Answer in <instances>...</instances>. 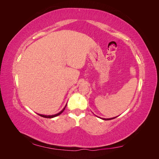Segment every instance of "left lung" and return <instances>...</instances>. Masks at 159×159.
Here are the masks:
<instances>
[{
    "instance_id": "8db88e82",
    "label": "left lung",
    "mask_w": 159,
    "mask_h": 159,
    "mask_svg": "<svg viewBox=\"0 0 159 159\" xmlns=\"http://www.w3.org/2000/svg\"><path fill=\"white\" fill-rule=\"evenodd\" d=\"M116 117H113V118H110V119H103V120H111V119H115V118H116Z\"/></svg>"
}]
</instances>
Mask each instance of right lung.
Masks as SVG:
<instances>
[{
    "label": "right lung",
    "mask_w": 159,
    "mask_h": 159,
    "mask_svg": "<svg viewBox=\"0 0 159 159\" xmlns=\"http://www.w3.org/2000/svg\"><path fill=\"white\" fill-rule=\"evenodd\" d=\"M66 107L63 109V110H61L60 113H57V114H56V115H40V114H38V115H39L40 116H41V117H45V118H53V117H55L57 116V115H60L62 112L64 111V109H65V108H66Z\"/></svg>",
    "instance_id": "obj_1"
}]
</instances>
